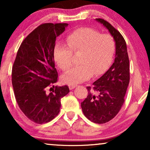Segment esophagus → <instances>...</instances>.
<instances>
[{
	"mask_svg": "<svg viewBox=\"0 0 150 150\" xmlns=\"http://www.w3.org/2000/svg\"><path fill=\"white\" fill-rule=\"evenodd\" d=\"M77 85H69V88L70 90H72L73 89H74L77 87Z\"/></svg>",
	"mask_w": 150,
	"mask_h": 150,
	"instance_id": "1",
	"label": "esophagus"
}]
</instances>
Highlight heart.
Segmentation results:
<instances>
[{
  "label": "heart",
  "mask_w": 150,
  "mask_h": 150,
  "mask_svg": "<svg viewBox=\"0 0 150 150\" xmlns=\"http://www.w3.org/2000/svg\"><path fill=\"white\" fill-rule=\"evenodd\" d=\"M66 45L58 44L54 50V59L59 68L66 71L72 65L73 54L81 53L79 66L69 70L63 76L65 83L75 85L98 76L109 67L115 50L114 38L107 33L89 27L73 30L65 39Z\"/></svg>",
  "instance_id": "heart-1"
}]
</instances>
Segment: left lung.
<instances>
[{"mask_svg":"<svg viewBox=\"0 0 150 150\" xmlns=\"http://www.w3.org/2000/svg\"><path fill=\"white\" fill-rule=\"evenodd\" d=\"M96 20L103 24L113 37L115 58L108 70L93 83V87H87L88 96L81 102V108L88 120L101 124L113 119L124 103L130 82V63L126 43L122 34L105 20Z\"/></svg>","mask_w":150,"mask_h":150,"instance_id":"obj_1","label":"left lung"}]
</instances>
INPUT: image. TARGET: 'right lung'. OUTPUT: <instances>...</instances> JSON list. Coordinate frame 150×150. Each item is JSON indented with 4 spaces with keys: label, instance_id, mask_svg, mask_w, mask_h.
Wrapping results in <instances>:
<instances>
[{
    "label": "right lung",
    "instance_id": "1",
    "mask_svg": "<svg viewBox=\"0 0 150 150\" xmlns=\"http://www.w3.org/2000/svg\"><path fill=\"white\" fill-rule=\"evenodd\" d=\"M67 25L44 23L35 28L22 41L12 67L16 102L26 117L36 124L48 123L57 117L61 98L69 92L66 85L54 86L59 80L54 67L55 41Z\"/></svg>",
    "mask_w": 150,
    "mask_h": 150
}]
</instances>
